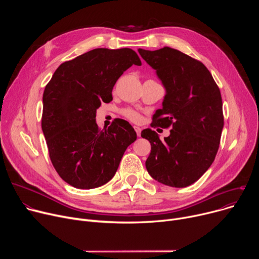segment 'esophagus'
Here are the masks:
<instances>
[{
  "label": "esophagus",
  "mask_w": 259,
  "mask_h": 259,
  "mask_svg": "<svg viewBox=\"0 0 259 259\" xmlns=\"http://www.w3.org/2000/svg\"><path fill=\"white\" fill-rule=\"evenodd\" d=\"M134 130H135V132H137V134H138V137H141V132H142V128H140V127H134Z\"/></svg>",
  "instance_id": "34e87169"
}]
</instances>
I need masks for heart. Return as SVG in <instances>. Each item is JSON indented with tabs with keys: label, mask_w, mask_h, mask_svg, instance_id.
Masks as SVG:
<instances>
[{
	"label": "heart",
	"mask_w": 259,
	"mask_h": 259,
	"mask_svg": "<svg viewBox=\"0 0 259 259\" xmlns=\"http://www.w3.org/2000/svg\"><path fill=\"white\" fill-rule=\"evenodd\" d=\"M121 114L124 115L126 118H128L129 120L133 121V122H140L142 120V115L139 112L133 110V109H131V108L122 109Z\"/></svg>",
	"instance_id": "1"
}]
</instances>
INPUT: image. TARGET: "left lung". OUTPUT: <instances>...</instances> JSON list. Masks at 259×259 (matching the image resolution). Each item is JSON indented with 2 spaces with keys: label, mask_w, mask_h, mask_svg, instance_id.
Masks as SVG:
<instances>
[{
  "label": "left lung",
  "mask_w": 259,
  "mask_h": 259,
  "mask_svg": "<svg viewBox=\"0 0 259 259\" xmlns=\"http://www.w3.org/2000/svg\"><path fill=\"white\" fill-rule=\"evenodd\" d=\"M139 52L167 92L151 127L171 128L164 141L151 129L142 131L151 144L146 168L161 184L188 187L210 168L219 151L224 128L221 90L205 65L179 50L140 48Z\"/></svg>",
  "instance_id": "8db88e82"
}]
</instances>
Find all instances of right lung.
<instances>
[{
  "mask_svg": "<svg viewBox=\"0 0 259 259\" xmlns=\"http://www.w3.org/2000/svg\"><path fill=\"white\" fill-rule=\"evenodd\" d=\"M132 65L142 62L130 48H97L61 64L45 87L42 130L49 157L58 174L74 188L108 183L137 140L124 119L116 118L104 129L95 122L97 109L112 101L116 80Z\"/></svg>",
  "mask_w": 259,
  "mask_h": 259,
  "instance_id": "right-lung-1",
  "label": "right lung"
}]
</instances>
